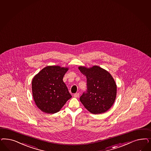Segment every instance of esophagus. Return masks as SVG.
<instances>
[{"mask_svg": "<svg viewBox=\"0 0 151 151\" xmlns=\"http://www.w3.org/2000/svg\"><path fill=\"white\" fill-rule=\"evenodd\" d=\"M74 97L78 98L79 96V93H75L74 95H73Z\"/></svg>", "mask_w": 151, "mask_h": 151, "instance_id": "obj_1", "label": "esophagus"}]
</instances>
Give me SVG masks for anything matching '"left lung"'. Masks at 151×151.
Masks as SVG:
<instances>
[{
    "label": "left lung",
    "mask_w": 151,
    "mask_h": 151,
    "mask_svg": "<svg viewBox=\"0 0 151 151\" xmlns=\"http://www.w3.org/2000/svg\"><path fill=\"white\" fill-rule=\"evenodd\" d=\"M78 68L86 77L87 86V91L80 97L81 102L93 114L107 112L113 104L117 94V86L111 74L97 65Z\"/></svg>",
    "instance_id": "left-lung-1"
}]
</instances>
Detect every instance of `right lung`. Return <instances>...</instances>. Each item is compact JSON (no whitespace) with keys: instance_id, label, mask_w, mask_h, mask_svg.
Masks as SVG:
<instances>
[{"instance_id":"add662e5","label":"right lung","mask_w":151,"mask_h":151,"mask_svg":"<svg viewBox=\"0 0 151 151\" xmlns=\"http://www.w3.org/2000/svg\"><path fill=\"white\" fill-rule=\"evenodd\" d=\"M68 68L47 66L34 76L32 88L37 106L42 112L53 114L59 112L72 96L63 81Z\"/></svg>"}]
</instances>
